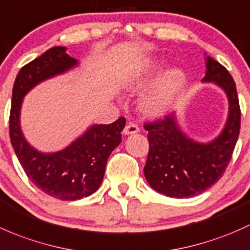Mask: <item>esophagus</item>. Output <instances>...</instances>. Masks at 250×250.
<instances>
[{
  "label": "esophagus",
  "instance_id": "1",
  "mask_svg": "<svg viewBox=\"0 0 250 250\" xmlns=\"http://www.w3.org/2000/svg\"><path fill=\"white\" fill-rule=\"evenodd\" d=\"M138 131H140V128H138L137 125L133 124V123H128V124L125 126L123 133H124V135H133V133H137Z\"/></svg>",
  "mask_w": 250,
  "mask_h": 250
}]
</instances>
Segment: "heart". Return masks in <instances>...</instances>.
<instances>
[{"label": "heart", "instance_id": "1", "mask_svg": "<svg viewBox=\"0 0 250 250\" xmlns=\"http://www.w3.org/2000/svg\"><path fill=\"white\" fill-rule=\"evenodd\" d=\"M161 67L163 62L156 59H150L143 62L140 67L133 69L125 78L124 87L127 91H136L146 85L151 77ZM184 83V74L179 69H171L163 74L153 84L140 100L142 112L148 115H158L163 113L172 99Z\"/></svg>", "mask_w": 250, "mask_h": 250}]
</instances>
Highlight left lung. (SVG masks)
<instances>
[{
  "label": "left lung",
  "instance_id": "1",
  "mask_svg": "<svg viewBox=\"0 0 250 250\" xmlns=\"http://www.w3.org/2000/svg\"><path fill=\"white\" fill-rule=\"evenodd\" d=\"M203 83H214L225 91L229 115L223 131L209 143H199L181 130L174 113L144 124L149 151L144 176L154 190L184 199L202 194L219 181L232 158L241 127L237 90L229 71L207 56Z\"/></svg>",
  "mask_w": 250,
  "mask_h": 250
}]
</instances>
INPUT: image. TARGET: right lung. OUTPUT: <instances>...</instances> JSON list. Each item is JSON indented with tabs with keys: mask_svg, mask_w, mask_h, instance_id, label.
<instances>
[{
	"mask_svg": "<svg viewBox=\"0 0 250 250\" xmlns=\"http://www.w3.org/2000/svg\"><path fill=\"white\" fill-rule=\"evenodd\" d=\"M78 61L65 47H54L19 71L13 85L9 136L18 160L30 181L43 192L62 201H73L94 194L104 181L110 153L122 142L125 118L108 125H92L67 148L42 153L31 146L20 127L24 96L41 82L76 67Z\"/></svg>",
	"mask_w": 250,
	"mask_h": 250,
	"instance_id": "add662e5",
	"label": "right lung"
}]
</instances>
